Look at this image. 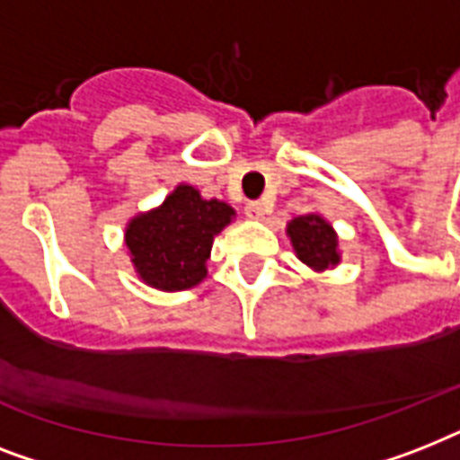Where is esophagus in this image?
Returning <instances> with one entry per match:
<instances>
[{
  "instance_id": "34e87169",
  "label": "esophagus",
  "mask_w": 460,
  "mask_h": 460,
  "mask_svg": "<svg viewBox=\"0 0 460 460\" xmlns=\"http://www.w3.org/2000/svg\"><path fill=\"white\" fill-rule=\"evenodd\" d=\"M265 212H267L265 205H262L260 200H252L245 205V217H248V219H262V217H265Z\"/></svg>"
}]
</instances>
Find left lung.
Here are the masks:
<instances>
[{
  "label": "left lung",
  "mask_w": 460,
  "mask_h": 460,
  "mask_svg": "<svg viewBox=\"0 0 460 460\" xmlns=\"http://www.w3.org/2000/svg\"><path fill=\"white\" fill-rule=\"evenodd\" d=\"M287 234L291 238V245H294L298 260L310 270L324 272L329 267L339 265L341 255H339L336 231L320 215L296 217L288 222Z\"/></svg>",
  "instance_id": "1"
}]
</instances>
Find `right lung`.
I'll return each instance as SVG.
<instances>
[{
	"instance_id": "1",
	"label": "right lung",
	"mask_w": 460,
	"mask_h": 460,
	"mask_svg": "<svg viewBox=\"0 0 460 460\" xmlns=\"http://www.w3.org/2000/svg\"><path fill=\"white\" fill-rule=\"evenodd\" d=\"M234 215L226 202L205 200L193 186L173 188L159 208L126 226V248L140 279L159 291L198 287L208 277L212 241Z\"/></svg>"
}]
</instances>
